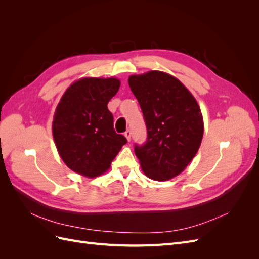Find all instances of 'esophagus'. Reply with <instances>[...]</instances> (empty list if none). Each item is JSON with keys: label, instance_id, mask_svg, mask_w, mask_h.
Wrapping results in <instances>:
<instances>
[{"label": "esophagus", "instance_id": "1", "mask_svg": "<svg viewBox=\"0 0 259 259\" xmlns=\"http://www.w3.org/2000/svg\"><path fill=\"white\" fill-rule=\"evenodd\" d=\"M131 135H132V133H131V131H130V130H127L126 132L124 133V136L126 137V139L128 140V142H131Z\"/></svg>", "mask_w": 259, "mask_h": 259}]
</instances>
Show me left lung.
<instances>
[{
  "mask_svg": "<svg viewBox=\"0 0 259 259\" xmlns=\"http://www.w3.org/2000/svg\"><path fill=\"white\" fill-rule=\"evenodd\" d=\"M147 126V142L135 145L144 173L153 180H168L187 167L197 154L204 132L200 107L175 76L162 71L131 75Z\"/></svg>",
  "mask_w": 259,
  "mask_h": 259,
  "instance_id": "left-lung-1",
  "label": "left lung"
}]
</instances>
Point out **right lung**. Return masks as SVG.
Here are the masks:
<instances>
[{
  "instance_id": "1",
  "label": "right lung",
  "mask_w": 259,
  "mask_h": 259,
  "mask_svg": "<svg viewBox=\"0 0 259 259\" xmlns=\"http://www.w3.org/2000/svg\"><path fill=\"white\" fill-rule=\"evenodd\" d=\"M120 85L115 77H83L59 101L52 126L54 142L62 161L77 174L90 178L104 174L127 143L115 133L107 106Z\"/></svg>"
}]
</instances>
